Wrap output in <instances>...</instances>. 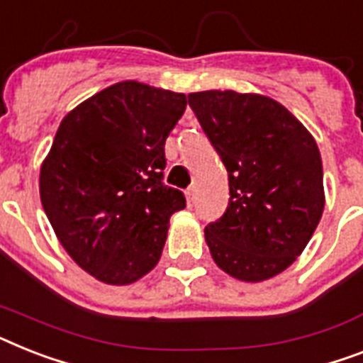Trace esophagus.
I'll list each match as a JSON object with an SVG mask.
<instances>
[{
    "mask_svg": "<svg viewBox=\"0 0 363 363\" xmlns=\"http://www.w3.org/2000/svg\"><path fill=\"white\" fill-rule=\"evenodd\" d=\"M186 199H188V205H194V201H196V188H194V186L188 188Z\"/></svg>",
    "mask_w": 363,
    "mask_h": 363,
    "instance_id": "34e87169",
    "label": "esophagus"
}]
</instances>
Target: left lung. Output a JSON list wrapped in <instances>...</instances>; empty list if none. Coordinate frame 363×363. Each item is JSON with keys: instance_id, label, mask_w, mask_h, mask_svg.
<instances>
[{"instance_id": "8db88e82", "label": "left lung", "mask_w": 363, "mask_h": 363, "mask_svg": "<svg viewBox=\"0 0 363 363\" xmlns=\"http://www.w3.org/2000/svg\"><path fill=\"white\" fill-rule=\"evenodd\" d=\"M188 104L228 169V208L205 228L214 263L252 284L284 272L304 252L325 211L313 135L263 95L201 91L190 93Z\"/></svg>"}]
</instances>
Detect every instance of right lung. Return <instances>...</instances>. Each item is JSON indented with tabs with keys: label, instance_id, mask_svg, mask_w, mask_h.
Wrapping results in <instances>:
<instances>
[{
	"label": "right lung",
	"instance_id": "obj_1",
	"mask_svg": "<svg viewBox=\"0 0 363 363\" xmlns=\"http://www.w3.org/2000/svg\"><path fill=\"white\" fill-rule=\"evenodd\" d=\"M182 93L119 82L67 113L40 167V201L59 242L85 272L134 284L156 267L184 194L164 184Z\"/></svg>",
	"mask_w": 363,
	"mask_h": 363
}]
</instances>
